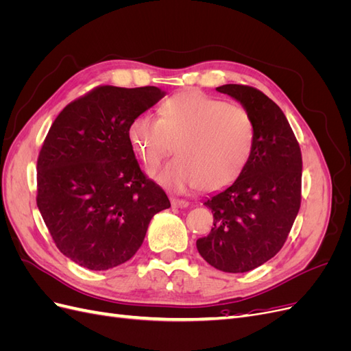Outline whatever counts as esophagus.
<instances>
[{"label": "esophagus", "instance_id": "esophagus-1", "mask_svg": "<svg viewBox=\"0 0 351 351\" xmlns=\"http://www.w3.org/2000/svg\"><path fill=\"white\" fill-rule=\"evenodd\" d=\"M171 205L174 208H187L189 202L184 199H177V197H171Z\"/></svg>", "mask_w": 351, "mask_h": 351}]
</instances>
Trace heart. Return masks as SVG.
I'll return each instance as SVG.
<instances>
[{"label":"heart","instance_id":"obj_1","mask_svg":"<svg viewBox=\"0 0 351 351\" xmlns=\"http://www.w3.org/2000/svg\"><path fill=\"white\" fill-rule=\"evenodd\" d=\"M130 145L147 169L171 154L177 158L152 177L173 192L228 187L246 169L256 139L250 114L240 105L195 89L167 98L159 119L141 112L127 129Z\"/></svg>","mask_w":351,"mask_h":351}]
</instances>
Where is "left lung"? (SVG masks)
<instances>
[{"mask_svg": "<svg viewBox=\"0 0 351 351\" xmlns=\"http://www.w3.org/2000/svg\"><path fill=\"white\" fill-rule=\"evenodd\" d=\"M217 90L250 114L256 139L243 174L204 202L214 227L196 247L219 271L247 272L274 258L289 237L302 200V152L284 112L267 95L244 84Z\"/></svg>", "mask_w": 351, "mask_h": 351, "instance_id": "8db88e82", "label": "left lung"}]
</instances>
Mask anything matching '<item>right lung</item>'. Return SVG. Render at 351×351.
I'll return each instance as SVG.
<instances>
[{
    "mask_svg": "<svg viewBox=\"0 0 351 351\" xmlns=\"http://www.w3.org/2000/svg\"><path fill=\"white\" fill-rule=\"evenodd\" d=\"M164 98L155 86H99L62 110L38 158L36 204L58 250L90 271L129 261L171 206L137 164L127 129Z\"/></svg>",
    "mask_w": 351,
    "mask_h": 351,
    "instance_id": "add662e5",
    "label": "right lung"
}]
</instances>
